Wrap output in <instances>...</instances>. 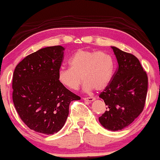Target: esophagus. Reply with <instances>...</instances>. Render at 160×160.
Instances as JSON below:
<instances>
[{"mask_svg":"<svg viewBox=\"0 0 160 160\" xmlns=\"http://www.w3.org/2000/svg\"><path fill=\"white\" fill-rule=\"evenodd\" d=\"M82 99H83L84 101H86L92 102V101H93L95 98L94 97H87V98H83Z\"/></svg>","mask_w":160,"mask_h":160,"instance_id":"1","label":"esophagus"}]
</instances>
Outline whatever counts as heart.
<instances>
[{"mask_svg": "<svg viewBox=\"0 0 160 160\" xmlns=\"http://www.w3.org/2000/svg\"><path fill=\"white\" fill-rule=\"evenodd\" d=\"M69 65L58 72V80L64 87L74 91L83 80L86 91H101L110 82L114 61L106 52L79 50L69 59Z\"/></svg>", "mask_w": 160, "mask_h": 160, "instance_id": "b5f03b06", "label": "heart"}]
</instances>
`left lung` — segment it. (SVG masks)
Listing matches in <instances>:
<instances>
[{
    "label": "left lung",
    "mask_w": 160,
    "mask_h": 160,
    "mask_svg": "<svg viewBox=\"0 0 160 160\" xmlns=\"http://www.w3.org/2000/svg\"><path fill=\"white\" fill-rule=\"evenodd\" d=\"M112 48L118 67L99 95L107 105V111L99 117V122L107 130L116 131L130 125L143 111L148 79L137 57L115 47Z\"/></svg>",
    "instance_id": "obj_1"
}]
</instances>
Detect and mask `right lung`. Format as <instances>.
Returning a JSON list of instances; mask_svg holds the SVG:
<instances>
[{"instance_id":"obj_1","label":"right lung","mask_w":160,"mask_h":160,"mask_svg":"<svg viewBox=\"0 0 160 160\" xmlns=\"http://www.w3.org/2000/svg\"><path fill=\"white\" fill-rule=\"evenodd\" d=\"M63 51L59 45L38 50L23 59L13 73L12 101L19 117L30 130L46 135L61 130L70 103L80 99L58 80Z\"/></svg>"}]
</instances>
